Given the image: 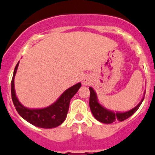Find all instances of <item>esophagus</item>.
I'll use <instances>...</instances> for the list:
<instances>
[{"label":"esophagus","instance_id":"esophagus-1","mask_svg":"<svg viewBox=\"0 0 155 155\" xmlns=\"http://www.w3.org/2000/svg\"><path fill=\"white\" fill-rule=\"evenodd\" d=\"M88 83L87 79H83V83H84V84H86V83Z\"/></svg>","mask_w":155,"mask_h":155}]
</instances>
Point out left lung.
<instances>
[{
    "label": "left lung",
    "instance_id": "8db88e82",
    "mask_svg": "<svg viewBox=\"0 0 155 155\" xmlns=\"http://www.w3.org/2000/svg\"><path fill=\"white\" fill-rule=\"evenodd\" d=\"M90 107L92 111V114H93L94 117L99 120L100 122L104 123V124H112L115 121H124L126 119L129 118L130 116L133 115L136 112L138 108L140 107V104L143 102V98L140 101L138 105L135 107L134 108L124 113H114L112 111H110L107 109L102 107L99 104L97 100V94L93 90V88L90 87Z\"/></svg>",
    "mask_w": 155,
    "mask_h": 155
}]
</instances>
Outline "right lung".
Wrapping results in <instances>:
<instances>
[{"instance_id":"1","label":"right lung","mask_w":155,"mask_h":155,"mask_svg":"<svg viewBox=\"0 0 155 155\" xmlns=\"http://www.w3.org/2000/svg\"><path fill=\"white\" fill-rule=\"evenodd\" d=\"M18 63L16 65L14 71L11 85V91L12 101L19 115L31 124L41 128H53L62 124L67 116L71 99L81 87V83H79L69 88L61 95V97L55 104L46 108L36 110L28 109L18 101L14 88V79L18 69Z\"/></svg>"}]
</instances>
